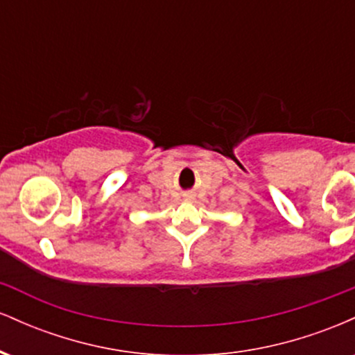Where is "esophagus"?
<instances>
[{"label":"esophagus","mask_w":355,"mask_h":355,"mask_svg":"<svg viewBox=\"0 0 355 355\" xmlns=\"http://www.w3.org/2000/svg\"><path fill=\"white\" fill-rule=\"evenodd\" d=\"M189 200H191V197H189Z\"/></svg>","instance_id":"34e87169"}]
</instances>
